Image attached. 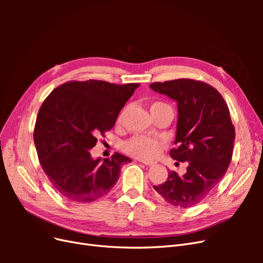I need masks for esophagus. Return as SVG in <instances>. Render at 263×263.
Here are the masks:
<instances>
[{
	"instance_id": "obj_1",
	"label": "esophagus",
	"mask_w": 263,
	"mask_h": 263,
	"mask_svg": "<svg viewBox=\"0 0 263 263\" xmlns=\"http://www.w3.org/2000/svg\"><path fill=\"white\" fill-rule=\"evenodd\" d=\"M139 162L144 163V164H146V165H154V164H155V162H150V161H144V160H139Z\"/></svg>"
}]
</instances>
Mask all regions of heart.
<instances>
[{
    "instance_id": "heart-1",
    "label": "heart",
    "mask_w": 263,
    "mask_h": 263,
    "mask_svg": "<svg viewBox=\"0 0 263 263\" xmlns=\"http://www.w3.org/2000/svg\"><path fill=\"white\" fill-rule=\"evenodd\" d=\"M156 104L159 103H154L151 106ZM163 147L164 142L161 139L150 136H134L123 144L126 154L140 160H153L161 154Z\"/></svg>"
}]
</instances>
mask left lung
I'll list each match as a JSON object with an SVG mask.
<instances>
[{"instance_id":"obj_1","label":"left lung","mask_w":263,"mask_h":263,"mask_svg":"<svg viewBox=\"0 0 263 263\" xmlns=\"http://www.w3.org/2000/svg\"><path fill=\"white\" fill-rule=\"evenodd\" d=\"M150 87L177 101V147L170 156L189 163L185 174L171 171L154 189L171 205L192 208L213 192L232 161L235 127L228 106L215 87L192 79L155 82Z\"/></svg>"}]
</instances>
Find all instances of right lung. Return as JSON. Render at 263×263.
<instances>
[{"instance_id":"right-lung-1","label":"right lung","mask_w":263,"mask_h":263,"mask_svg":"<svg viewBox=\"0 0 263 263\" xmlns=\"http://www.w3.org/2000/svg\"><path fill=\"white\" fill-rule=\"evenodd\" d=\"M138 83L69 81L47 97L39 109L34 141L39 162L53 189L69 202L90 203L106 195L130 158L115 153L91 157L98 136L113 128Z\"/></svg>"}]
</instances>
